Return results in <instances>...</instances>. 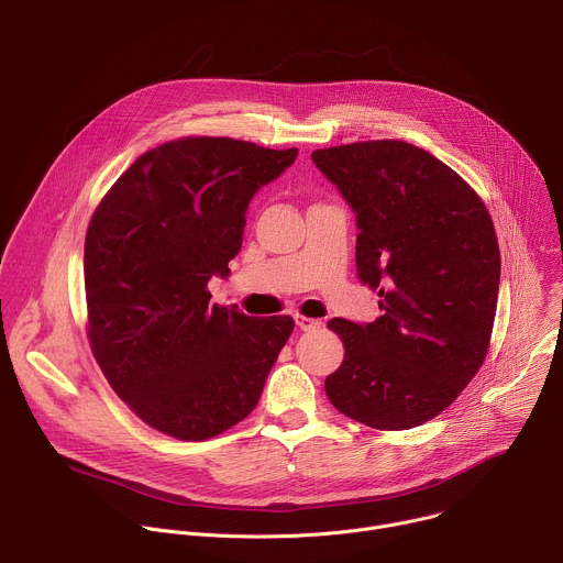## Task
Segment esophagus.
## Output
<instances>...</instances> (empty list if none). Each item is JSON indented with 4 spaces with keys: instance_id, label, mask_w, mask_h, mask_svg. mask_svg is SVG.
Wrapping results in <instances>:
<instances>
[{
    "instance_id": "obj_1",
    "label": "esophagus",
    "mask_w": 563,
    "mask_h": 563,
    "mask_svg": "<svg viewBox=\"0 0 563 563\" xmlns=\"http://www.w3.org/2000/svg\"><path fill=\"white\" fill-rule=\"evenodd\" d=\"M294 318H296V325H298L302 332H311V330H318L320 325H323L318 318H309V316H302V313H296Z\"/></svg>"
}]
</instances>
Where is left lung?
I'll list each match as a JSON object with an SVG mask.
<instances>
[{"mask_svg":"<svg viewBox=\"0 0 563 563\" xmlns=\"http://www.w3.org/2000/svg\"><path fill=\"white\" fill-rule=\"evenodd\" d=\"M356 211V269L378 291L367 325L332 318L341 367L332 406L374 430H410L441 415L484 365L501 256L478 194L441 159L404 140L311 153Z\"/></svg>","mask_w":563,"mask_h":563,"instance_id":"left-lung-1","label":"left lung"}]
</instances>
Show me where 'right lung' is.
Returning a JSON list of instances; mask_svg holds the SVG:
<instances>
[{
	"label": "right lung",
	"instance_id": "1",
	"mask_svg": "<svg viewBox=\"0 0 563 563\" xmlns=\"http://www.w3.org/2000/svg\"><path fill=\"white\" fill-rule=\"evenodd\" d=\"M298 148L187 135L142 153L85 240L87 336L113 391L153 430L207 441L243 421L294 332L291 316L211 305L252 196Z\"/></svg>",
	"mask_w": 563,
	"mask_h": 563
}]
</instances>
